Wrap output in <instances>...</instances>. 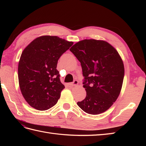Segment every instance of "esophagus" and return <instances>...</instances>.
Masks as SVG:
<instances>
[{
	"label": "esophagus",
	"instance_id": "obj_1",
	"mask_svg": "<svg viewBox=\"0 0 146 146\" xmlns=\"http://www.w3.org/2000/svg\"><path fill=\"white\" fill-rule=\"evenodd\" d=\"M70 85L71 86H76L78 85V82L77 81V80H75V81H74L72 83H70Z\"/></svg>",
	"mask_w": 146,
	"mask_h": 146
}]
</instances>
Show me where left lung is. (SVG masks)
<instances>
[{
	"label": "left lung",
	"mask_w": 146,
	"mask_h": 146,
	"mask_svg": "<svg viewBox=\"0 0 146 146\" xmlns=\"http://www.w3.org/2000/svg\"><path fill=\"white\" fill-rule=\"evenodd\" d=\"M70 50L81 63L86 96L77 105L86 113L98 115L117 100L122 89L124 65L113 46L104 40L83 39Z\"/></svg>",
	"instance_id": "obj_1"
}]
</instances>
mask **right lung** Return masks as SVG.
<instances>
[{"label":"right lung","instance_id":"right-lung-1","mask_svg":"<svg viewBox=\"0 0 146 146\" xmlns=\"http://www.w3.org/2000/svg\"><path fill=\"white\" fill-rule=\"evenodd\" d=\"M73 42L56 36L34 39L22 52L18 64L19 84L31 107L46 110L56 104L64 88L56 70L59 58Z\"/></svg>","mask_w":146,"mask_h":146}]
</instances>
